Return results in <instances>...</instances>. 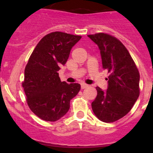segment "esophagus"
<instances>
[{"label": "esophagus", "mask_w": 153, "mask_h": 153, "mask_svg": "<svg viewBox=\"0 0 153 153\" xmlns=\"http://www.w3.org/2000/svg\"><path fill=\"white\" fill-rule=\"evenodd\" d=\"M86 87H88V85L86 84V83H81V89H82V90L86 88Z\"/></svg>", "instance_id": "obj_1"}]
</instances>
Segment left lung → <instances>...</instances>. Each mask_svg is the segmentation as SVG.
Returning <instances> with one entry per match:
<instances>
[{
  "label": "left lung",
  "mask_w": 153,
  "mask_h": 153,
  "mask_svg": "<svg viewBox=\"0 0 153 153\" xmlns=\"http://www.w3.org/2000/svg\"><path fill=\"white\" fill-rule=\"evenodd\" d=\"M100 51L102 68L107 70L108 89L97 86V96L91 106L96 117L113 123L129 113L140 96V73L125 46L108 33L88 35Z\"/></svg>",
  "instance_id": "8db88e82"
}]
</instances>
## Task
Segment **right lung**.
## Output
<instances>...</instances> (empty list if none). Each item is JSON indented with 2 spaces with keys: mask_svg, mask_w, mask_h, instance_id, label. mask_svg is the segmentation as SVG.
Listing matches in <instances>:
<instances>
[{
  "mask_svg": "<svg viewBox=\"0 0 153 153\" xmlns=\"http://www.w3.org/2000/svg\"><path fill=\"white\" fill-rule=\"evenodd\" d=\"M81 37L52 32L40 40L30 56L22 86L28 106L41 120L50 122L60 120L68 112L70 100L80 90L79 83L61 82L58 71Z\"/></svg>",
  "mask_w": 153,
  "mask_h": 153,
  "instance_id": "right-lung-1",
  "label": "right lung"
}]
</instances>
